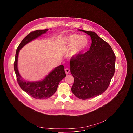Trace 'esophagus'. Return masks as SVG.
I'll return each instance as SVG.
<instances>
[{
	"instance_id": "esophagus-1",
	"label": "esophagus",
	"mask_w": 133,
	"mask_h": 133,
	"mask_svg": "<svg viewBox=\"0 0 133 133\" xmlns=\"http://www.w3.org/2000/svg\"><path fill=\"white\" fill-rule=\"evenodd\" d=\"M65 73H66V74H69V72H70V69H69V68H66L65 70Z\"/></svg>"
}]
</instances>
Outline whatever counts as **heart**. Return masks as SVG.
Listing matches in <instances>:
<instances>
[{
  "instance_id": "heart-1",
  "label": "heart",
  "mask_w": 133,
  "mask_h": 133,
  "mask_svg": "<svg viewBox=\"0 0 133 133\" xmlns=\"http://www.w3.org/2000/svg\"><path fill=\"white\" fill-rule=\"evenodd\" d=\"M88 44V39L86 36L72 34L66 38L64 43V46L67 51L71 49V56L76 57L86 48Z\"/></svg>"
}]
</instances>
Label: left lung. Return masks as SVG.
Wrapping results in <instances>:
<instances>
[{
	"instance_id": "8db88e82",
	"label": "left lung",
	"mask_w": 133,
	"mask_h": 133,
	"mask_svg": "<svg viewBox=\"0 0 133 133\" xmlns=\"http://www.w3.org/2000/svg\"><path fill=\"white\" fill-rule=\"evenodd\" d=\"M78 30L89 35L92 42L88 51L70 61L74 78L71 91L77 98L86 100L107 89L115 72L116 56L110 46L95 32Z\"/></svg>"
}]
</instances>
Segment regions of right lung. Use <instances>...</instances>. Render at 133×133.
I'll return each instance as SVG.
<instances>
[{
  "instance_id": "1",
  "label": "right lung",
  "mask_w": 133,
  "mask_h": 133,
  "mask_svg": "<svg viewBox=\"0 0 133 133\" xmlns=\"http://www.w3.org/2000/svg\"><path fill=\"white\" fill-rule=\"evenodd\" d=\"M48 30V29L37 30L30 32L27 35L17 49L14 64V70L19 85L29 96L38 99H47L56 91L59 82L66 76L64 66L60 65L56 67L41 81L30 82L24 80L19 73L17 66L18 57L21 49L30 42L46 33Z\"/></svg>"
}]
</instances>
